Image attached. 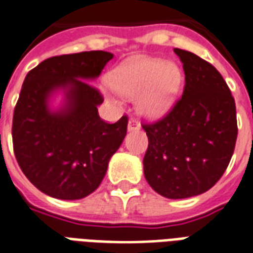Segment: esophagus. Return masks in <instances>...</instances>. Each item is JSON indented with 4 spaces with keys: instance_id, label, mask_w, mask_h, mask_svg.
Instances as JSON below:
<instances>
[{
    "instance_id": "34e87169",
    "label": "esophagus",
    "mask_w": 253,
    "mask_h": 253,
    "mask_svg": "<svg viewBox=\"0 0 253 253\" xmlns=\"http://www.w3.org/2000/svg\"><path fill=\"white\" fill-rule=\"evenodd\" d=\"M141 128V125H139V122L131 118L130 121H128V126H127V130L128 131H132V130H139Z\"/></svg>"
}]
</instances>
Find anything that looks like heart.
I'll return each mask as SVG.
<instances>
[{"label":"heart","instance_id":"obj_1","mask_svg":"<svg viewBox=\"0 0 253 253\" xmlns=\"http://www.w3.org/2000/svg\"><path fill=\"white\" fill-rule=\"evenodd\" d=\"M184 82L178 65L153 57H135L118 67L108 83L122 96L136 98V110L147 118L169 111Z\"/></svg>","mask_w":253,"mask_h":253}]
</instances>
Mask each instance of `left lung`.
I'll list each match as a JSON object with an SVG mask.
<instances>
[{"label":"left lung","mask_w":253,"mask_h":253,"mask_svg":"<svg viewBox=\"0 0 253 253\" xmlns=\"http://www.w3.org/2000/svg\"><path fill=\"white\" fill-rule=\"evenodd\" d=\"M185 72L184 93L161 121L143 125L146 181L171 200L205 193L221 178L237 138L235 99L212 64L174 48Z\"/></svg>","instance_id":"1"}]
</instances>
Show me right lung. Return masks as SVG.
<instances>
[{
  "label": "right lung",
  "instance_id": "1",
  "mask_svg": "<svg viewBox=\"0 0 253 253\" xmlns=\"http://www.w3.org/2000/svg\"><path fill=\"white\" fill-rule=\"evenodd\" d=\"M110 52L89 50L49 57L29 71L13 114V149L32 184L59 200L95 192L127 132V117L100 119L103 98L87 82L99 78ZM57 93L59 109L50 107Z\"/></svg>",
  "mask_w": 253,
  "mask_h": 253
}]
</instances>
